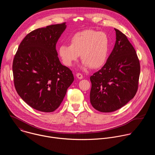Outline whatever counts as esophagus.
<instances>
[{
	"instance_id": "34e87169",
	"label": "esophagus",
	"mask_w": 155,
	"mask_h": 155,
	"mask_svg": "<svg viewBox=\"0 0 155 155\" xmlns=\"http://www.w3.org/2000/svg\"><path fill=\"white\" fill-rule=\"evenodd\" d=\"M76 76H77V77L78 79H82V78H83V75H82V74H80V73H77V74H76Z\"/></svg>"
}]
</instances>
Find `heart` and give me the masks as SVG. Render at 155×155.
<instances>
[{
    "label": "heart",
    "instance_id": "obj_1",
    "mask_svg": "<svg viewBox=\"0 0 155 155\" xmlns=\"http://www.w3.org/2000/svg\"><path fill=\"white\" fill-rule=\"evenodd\" d=\"M71 45H62L58 53L66 66H71L80 54L82 67L97 69L103 65L108 57L110 39L104 32L86 30L75 34L70 40Z\"/></svg>",
    "mask_w": 155,
    "mask_h": 155
}]
</instances>
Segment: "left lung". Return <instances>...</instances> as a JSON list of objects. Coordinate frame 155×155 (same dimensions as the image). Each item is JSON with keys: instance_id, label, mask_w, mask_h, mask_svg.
<instances>
[{"instance_id": "1", "label": "left lung", "mask_w": 155, "mask_h": 155, "mask_svg": "<svg viewBox=\"0 0 155 155\" xmlns=\"http://www.w3.org/2000/svg\"><path fill=\"white\" fill-rule=\"evenodd\" d=\"M106 63L90 77V102L101 112H112L125 105L138 90L140 66L136 51L119 30Z\"/></svg>"}]
</instances>
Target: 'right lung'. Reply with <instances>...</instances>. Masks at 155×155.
<instances>
[{
  "label": "right lung",
  "instance_id": "1",
  "mask_svg": "<svg viewBox=\"0 0 155 155\" xmlns=\"http://www.w3.org/2000/svg\"><path fill=\"white\" fill-rule=\"evenodd\" d=\"M65 23L37 29L19 44L13 61L15 89L32 108L43 112L56 110L74 80L72 71L61 64L56 43Z\"/></svg>",
  "mask_w": 155,
  "mask_h": 155
}]
</instances>
